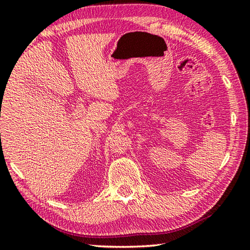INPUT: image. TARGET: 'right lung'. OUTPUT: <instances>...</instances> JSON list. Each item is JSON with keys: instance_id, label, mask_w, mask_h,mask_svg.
Instances as JSON below:
<instances>
[{"instance_id": "1", "label": "right lung", "mask_w": 250, "mask_h": 250, "mask_svg": "<svg viewBox=\"0 0 250 250\" xmlns=\"http://www.w3.org/2000/svg\"><path fill=\"white\" fill-rule=\"evenodd\" d=\"M1 100H2V98H1ZM0 117H1V116H0Z\"/></svg>"}]
</instances>
